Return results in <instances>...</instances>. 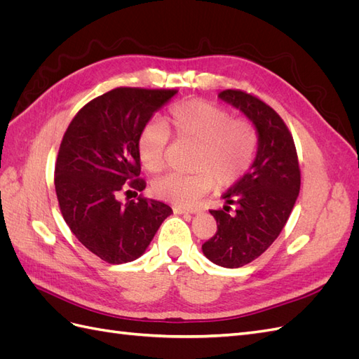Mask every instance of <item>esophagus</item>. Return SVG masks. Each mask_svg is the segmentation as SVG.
<instances>
[{
    "label": "esophagus",
    "instance_id": "1",
    "mask_svg": "<svg viewBox=\"0 0 359 359\" xmlns=\"http://www.w3.org/2000/svg\"><path fill=\"white\" fill-rule=\"evenodd\" d=\"M199 211V208H196V206H194V208H182V206H177L175 208V212H178V214H196Z\"/></svg>",
    "mask_w": 359,
    "mask_h": 359
}]
</instances>
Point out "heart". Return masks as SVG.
Listing matches in <instances>:
<instances>
[{"label":"heart","mask_w":359,"mask_h":359,"mask_svg":"<svg viewBox=\"0 0 359 359\" xmlns=\"http://www.w3.org/2000/svg\"><path fill=\"white\" fill-rule=\"evenodd\" d=\"M166 126L181 140L196 144L191 173H169L154 182V191L178 206H189L208 193L214 181L229 187L252 166L259 144L256 126L233 118L227 107L205 99L170 106ZM157 123H147L137 136V154L147 170L158 173L166 166L170 135Z\"/></svg>","instance_id":"b5f03b06"}]
</instances>
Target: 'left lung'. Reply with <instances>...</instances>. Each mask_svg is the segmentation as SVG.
Listing matches in <instances>:
<instances>
[{"label": "left lung", "instance_id": "obj_1", "mask_svg": "<svg viewBox=\"0 0 359 359\" xmlns=\"http://www.w3.org/2000/svg\"><path fill=\"white\" fill-rule=\"evenodd\" d=\"M219 97L256 126L259 144L252 168L222 196L223 208L210 211L217 232L202 252L215 265L240 268L277 240L297 202L301 170L293 137L273 107L241 90H224Z\"/></svg>", "mask_w": 359, "mask_h": 359}]
</instances>
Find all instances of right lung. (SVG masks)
Segmentation results:
<instances>
[{
	"label": "right lung",
	"mask_w": 359,
	"mask_h": 359,
	"mask_svg": "<svg viewBox=\"0 0 359 359\" xmlns=\"http://www.w3.org/2000/svg\"><path fill=\"white\" fill-rule=\"evenodd\" d=\"M177 93L119 86L86 103L62 136L55 163L61 214L73 235L107 264L142 256L172 214L160 201L139 196L123 203L118 194L147 187L139 178L137 136Z\"/></svg>",
	"instance_id": "obj_1"
}]
</instances>
